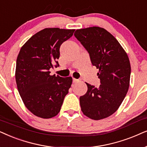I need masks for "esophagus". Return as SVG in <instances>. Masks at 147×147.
I'll return each instance as SVG.
<instances>
[{"label": "esophagus", "instance_id": "34e87169", "mask_svg": "<svg viewBox=\"0 0 147 147\" xmlns=\"http://www.w3.org/2000/svg\"><path fill=\"white\" fill-rule=\"evenodd\" d=\"M78 81H79V80H78V79H72V82H73V83H76V82H77Z\"/></svg>", "mask_w": 147, "mask_h": 147}]
</instances>
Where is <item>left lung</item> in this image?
Wrapping results in <instances>:
<instances>
[{"mask_svg":"<svg viewBox=\"0 0 147 147\" xmlns=\"http://www.w3.org/2000/svg\"><path fill=\"white\" fill-rule=\"evenodd\" d=\"M74 35L89 52L92 64L99 69L101 83L98 88L86 83L87 93L79 98L81 110L93 120L107 118L119 108L128 91V56L118 41L101 27L77 29Z\"/></svg>","mask_w":147,"mask_h":147,"instance_id":"left-lung-1","label":"left lung"}]
</instances>
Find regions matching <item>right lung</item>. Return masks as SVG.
<instances>
[{
    "instance_id": "right-lung-1",
    "label": "right lung",
    "mask_w": 147,
    "mask_h": 147,
    "mask_svg": "<svg viewBox=\"0 0 147 147\" xmlns=\"http://www.w3.org/2000/svg\"><path fill=\"white\" fill-rule=\"evenodd\" d=\"M75 29L46 28L31 37L17 58L15 79L25 107L35 116L48 119L60 112L72 79L50 75L60 57V47Z\"/></svg>"
}]
</instances>
